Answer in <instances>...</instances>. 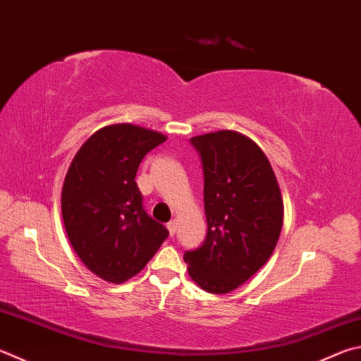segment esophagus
<instances>
[{
    "mask_svg": "<svg viewBox=\"0 0 361 361\" xmlns=\"http://www.w3.org/2000/svg\"><path fill=\"white\" fill-rule=\"evenodd\" d=\"M167 228H169V233L170 237H173L175 232H176V221H170L167 224Z\"/></svg>",
    "mask_w": 361,
    "mask_h": 361,
    "instance_id": "esophagus-1",
    "label": "esophagus"
}]
</instances>
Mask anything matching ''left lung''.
<instances>
[{
  "label": "left lung",
  "mask_w": 361,
  "mask_h": 361,
  "mask_svg": "<svg viewBox=\"0 0 361 361\" xmlns=\"http://www.w3.org/2000/svg\"><path fill=\"white\" fill-rule=\"evenodd\" d=\"M203 169L207 238L185 252L188 273L203 290L228 293L270 259L284 205L270 161L249 137L218 130L191 139Z\"/></svg>",
  "instance_id": "left-lung-1"
}]
</instances>
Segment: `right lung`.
Here are the masks:
<instances>
[{
	"mask_svg": "<svg viewBox=\"0 0 361 361\" xmlns=\"http://www.w3.org/2000/svg\"><path fill=\"white\" fill-rule=\"evenodd\" d=\"M167 137L120 123L90 137L72 159L61 192L68 238L85 267L121 284L143 270L169 231L143 209L135 173Z\"/></svg>",
	"mask_w": 361,
	"mask_h": 361,
	"instance_id": "obj_1",
	"label": "right lung"
}]
</instances>
